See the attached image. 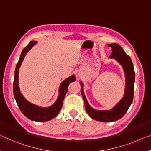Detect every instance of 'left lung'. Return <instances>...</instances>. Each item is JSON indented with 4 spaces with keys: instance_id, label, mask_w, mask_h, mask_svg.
I'll list each match as a JSON object with an SVG mask.
<instances>
[{
    "instance_id": "8db88e82",
    "label": "left lung",
    "mask_w": 151,
    "mask_h": 151,
    "mask_svg": "<svg viewBox=\"0 0 151 151\" xmlns=\"http://www.w3.org/2000/svg\"><path fill=\"white\" fill-rule=\"evenodd\" d=\"M112 48L110 58H115L122 65L126 76V88L123 99L109 111H97L89 105L83 90V83H81V93L84 101L85 108L88 114L93 119L103 122H111L121 119L127 112L134 98V83L135 80V72L131 58L127 55L124 49L117 44L113 43L107 45Z\"/></svg>"
}]
</instances>
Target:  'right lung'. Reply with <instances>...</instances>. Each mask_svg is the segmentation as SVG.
Masks as SVG:
<instances>
[{
  "label": "right lung",
  "instance_id": "add662e5",
  "mask_svg": "<svg viewBox=\"0 0 151 151\" xmlns=\"http://www.w3.org/2000/svg\"><path fill=\"white\" fill-rule=\"evenodd\" d=\"M37 42L36 41H31L28 44V45L23 49L22 54L19 58V60L16 65L15 71V77H14L13 82V94L15 96V101L19 106L20 111L25 117L32 121L36 122H46L48 120H51L53 118L56 117L59 114L60 111L61 109L63 102L65 98V96L68 90V86L69 83L76 80L75 76L73 75L70 77L67 78L61 83L59 88V94L57 101L54 105L47 108L39 107L32 104L29 103L26 101L22 94H21L19 88V83H18V75H19V69L22 65V61L28 52V50L31 49V48L34 45H35Z\"/></svg>",
  "mask_w": 151,
  "mask_h": 151
}]
</instances>
